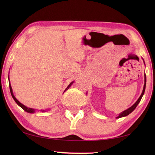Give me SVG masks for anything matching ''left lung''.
I'll use <instances>...</instances> for the list:
<instances>
[{"instance_id": "8db88e82", "label": "left lung", "mask_w": 155, "mask_h": 155, "mask_svg": "<svg viewBox=\"0 0 155 155\" xmlns=\"http://www.w3.org/2000/svg\"><path fill=\"white\" fill-rule=\"evenodd\" d=\"M143 62H144V60H143ZM144 64H145V63H144ZM146 82H147L146 75H145V74H144V84L143 90V92H142V94H140V97L139 98V99H138V100L136 101V103H134V104L133 105V106H131L130 108H128V109L123 111V112H122V113H120L119 114H118V116L116 117L117 118H121V117H126V116H127V115L129 114L130 113H132V112H133L134 109H135L136 107H137V105L139 104V103H140L141 98H142V97H143V94H144V91H145V87H146Z\"/></svg>"}]
</instances>
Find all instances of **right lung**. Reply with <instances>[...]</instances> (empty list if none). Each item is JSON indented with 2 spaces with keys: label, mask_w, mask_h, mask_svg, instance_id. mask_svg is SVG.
I'll return each instance as SVG.
<instances>
[{
  "label": "right lung",
  "mask_w": 155,
  "mask_h": 155,
  "mask_svg": "<svg viewBox=\"0 0 155 155\" xmlns=\"http://www.w3.org/2000/svg\"><path fill=\"white\" fill-rule=\"evenodd\" d=\"M8 80H9V76H8ZM73 83H74V81H72V82H71V83L68 84V86L67 87V88H66L65 89V91H64V92H65L66 91H67V89H68V88L69 87H71V85L73 84ZM9 87H10V91H11V95H12V98H13V99L15 100V101L16 102V104H17L19 107H21L23 110H25L26 112H27V113H35V110H36V109H34V108H28V107H26L25 105H24V104H22L21 103H20V102L16 99V97H15V95H14V94H13V92H12V87H11V83H10V80H9ZM42 112H45V110H42Z\"/></svg>",
  "instance_id": "obj_1"
}]
</instances>
